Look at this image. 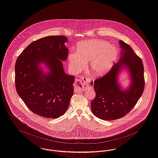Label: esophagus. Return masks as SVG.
Wrapping results in <instances>:
<instances>
[{"label":"esophagus","instance_id":"esophagus-1","mask_svg":"<svg viewBox=\"0 0 158 158\" xmlns=\"http://www.w3.org/2000/svg\"><path fill=\"white\" fill-rule=\"evenodd\" d=\"M91 81L90 78H87L83 77L82 79H77L75 87V90L76 92L81 91V88H84L86 85H87Z\"/></svg>","mask_w":158,"mask_h":158}]
</instances>
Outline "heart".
I'll use <instances>...</instances> for the list:
<instances>
[{"label": "heart", "instance_id": "obj_1", "mask_svg": "<svg viewBox=\"0 0 158 158\" xmlns=\"http://www.w3.org/2000/svg\"><path fill=\"white\" fill-rule=\"evenodd\" d=\"M118 55L117 48L106 41L87 40L78 44L77 52L69 54V67L73 73H77L89 60V68L95 74L101 75L112 67Z\"/></svg>", "mask_w": 158, "mask_h": 158}]
</instances>
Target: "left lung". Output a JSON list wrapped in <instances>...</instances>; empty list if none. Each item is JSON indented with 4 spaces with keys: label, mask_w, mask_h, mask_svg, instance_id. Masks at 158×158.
<instances>
[{
    "label": "left lung",
    "mask_w": 158,
    "mask_h": 158,
    "mask_svg": "<svg viewBox=\"0 0 158 158\" xmlns=\"http://www.w3.org/2000/svg\"><path fill=\"white\" fill-rule=\"evenodd\" d=\"M119 44L122 56L118 62L114 63L104 76L91 82L96 92L91 109L95 116L103 120H115L125 116L137 103L145 88L142 59L129 44L122 40ZM123 66L129 70L132 81L130 88L125 91L121 90L117 81V74Z\"/></svg>",
    "instance_id": "8db88e82"
}]
</instances>
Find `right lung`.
Returning <instances> with one entry per match:
<instances>
[{
	"label": "right lung",
	"mask_w": 158,
	"mask_h": 158,
	"mask_svg": "<svg viewBox=\"0 0 158 158\" xmlns=\"http://www.w3.org/2000/svg\"><path fill=\"white\" fill-rule=\"evenodd\" d=\"M64 36L39 39L27 46L15 64V86L18 94L29 110L48 118H57L66 112L73 94L75 77L65 73L62 60L68 49ZM44 63L47 74L38 68Z\"/></svg>",
	"instance_id": "add662e5"
}]
</instances>
